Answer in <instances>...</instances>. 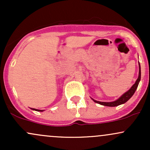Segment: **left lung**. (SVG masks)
Segmentation results:
<instances>
[{
    "label": "left lung",
    "mask_w": 150,
    "mask_h": 150,
    "mask_svg": "<svg viewBox=\"0 0 150 150\" xmlns=\"http://www.w3.org/2000/svg\"><path fill=\"white\" fill-rule=\"evenodd\" d=\"M141 78V70H140V64L139 63V75L138 77H137V80L135 82L133 85L132 86L131 88L129 89L128 91H127L126 92L124 93L121 97H120L118 99L114 101H111V102H103V101H99L97 100H94V99H92V100L94 101L95 103H97V104H99L101 105H103V106H117L118 105L125 104L126 101H128L130 98L132 97V96L133 95L134 93L135 92V90L137 89V87H138L139 82L140 81Z\"/></svg>",
    "instance_id": "obj_1"
}]
</instances>
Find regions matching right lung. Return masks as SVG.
<instances>
[{
	"label": "right lung",
	"mask_w": 150,
	"mask_h": 150,
	"mask_svg": "<svg viewBox=\"0 0 150 150\" xmlns=\"http://www.w3.org/2000/svg\"><path fill=\"white\" fill-rule=\"evenodd\" d=\"M32 110H34V111H43V110H39V109H36V108H32Z\"/></svg>",
	"instance_id": "right-lung-1"
}]
</instances>
